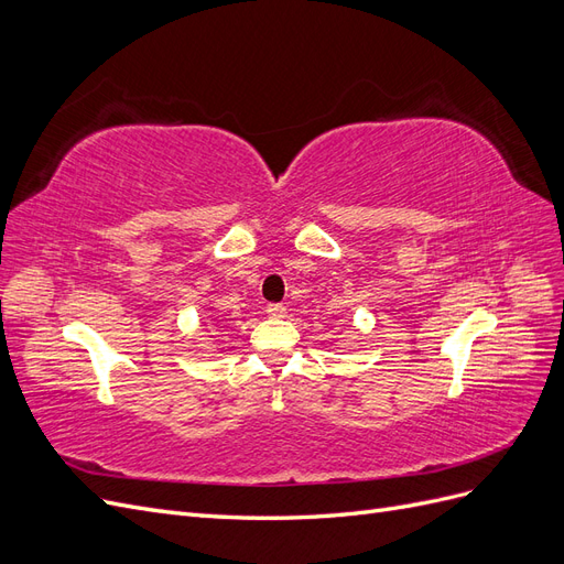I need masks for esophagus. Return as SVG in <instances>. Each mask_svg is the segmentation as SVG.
Wrapping results in <instances>:
<instances>
[{
    "mask_svg": "<svg viewBox=\"0 0 564 564\" xmlns=\"http://www.w3.org/2000/svg\"><path fill=\"white\" fill-rule=\"evenodd\" d=\"M268 315L275 317V319H282V317L286 315V308H284L282 303H270V305H268Z\"/></svg>",
    "mask_w": 564,
    "mask_h": 564,
    "instance_id": "34e87169",
    "label": "esophagus"
}]
</instances>
